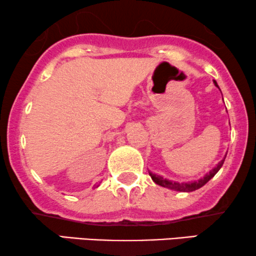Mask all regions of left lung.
<instances>
[{
	"label": "left lung",
	"mask_w": 256,
	"mask_h": 256,
	"mask_svg": "<svg viewBox=\"0 0 256 256\" xmlns=\"http://www.w3.org/2000/svg\"><path fill=\"white\" fill-rule=\"evenodd\" d=\"M214 84L218 88V86L216 81H215V80H214ZM218 89H220V88H218ZM224 158H224V160H221L220 162H218V164H216V167H214L210 172H207V174H206L204 178H200V180H198V181L184 182V184H180V182H174V181L167 180V178H164L162 176H160V175L152 174V172H149V175H150L152 180L154 181L156 184L161 186V187L172 189V190L186 192V193H189V192H194V190H196V189L201 188L202 186H204L206 184H207V182L210 180L212 178H214V175L216 174L218 170H220V168L222 167V164H224Z\"/></svg>",
	"instance_id": "obj_1"
}]
</instances>
